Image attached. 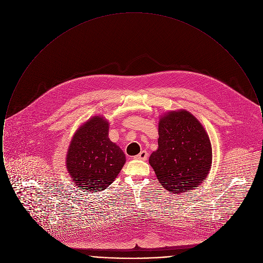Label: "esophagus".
Listing matches in <instances>:
<instances>
[{"mask_svg": "<svg viewBox=\"0 0 263 263\" xmlns=\"http://www.w3.org/2000/svg\"><path fill=\"white\" fill-rule=\"evenodd\" d=\"M138 160H143V161H146L148 159V152L147 151L143 150L141 151L137 156L135 157Z\"/></svg>", "mask_w": 263, "mask_h": 263, "instance_id": "esophagus-1", "label": "esophagus"}]
</instances>
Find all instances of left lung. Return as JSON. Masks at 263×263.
Returning <instances> with one entry per match:
<instances>
[{
    "mask_svg": "<svg viewBox=\"0 0 263 263\" xmlns=\"http://www.w3.org/2000/svg\"><path fill=\"white\" fill-rule=\"evenodd\" d=\"M159 147L149 163L161 185L175 194L198 187L212 165V146L200 121L185 109L160 116Z\"/></svg>",
    "mask_w": 263,
    "mask_h": 263,
    "instance_id": "1",
    "label": "left lung"
}]
</instances>
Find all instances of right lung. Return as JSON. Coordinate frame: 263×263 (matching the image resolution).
<instances>
[{
  "instance_id": "obj_1",
  "label": "right lung",
  "mask_w": 263,
  "mask_h": 263,
  "mask_svg": "<svg viewBox=\"0 0 263 263\" xmlns=\"http://www.w3.org/2000/svg\"><path fill=\"white\" fill-rule=\"evenodd\" d=\"M108 130V120L96 115L78 128L70 142L66 167L75 185L82 190L106 189L125 163V154L110 141Z\"/></svg>"
}]
</instances>
